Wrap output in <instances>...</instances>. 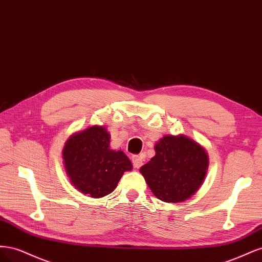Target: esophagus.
<instances>
[{
  "mask_svg": "<svg viewBox=\"0 0 262 262\" xmlns=\"http://www.w3.org/2000/svg\"><path fill=\"white\" fill-rule=\"evenodd\" d=\"M132 164H133V166L136 168H140L142 165H143V161H142V158L140 157V156H138V155H133L132 156Z\"/></svg>",
  "mask_w": 262,
  "mask_h": 262,
  "instance_id": "1",
  "label": "esophagus"
}]
</instances>
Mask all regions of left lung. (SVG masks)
<instances>
[{
  "instance_id": "left-lung-1",
  "label": "left lung",
  "mask_w": 262,
  "mask_h": 262,
  "mask_svg": "<svg viewBox=\"0 0 262 262\" xmlns=\"http://www.w3.org/2000/svg\"><path fill=\"white\" fill-rule=\"evenodd\" d=\"M154 149L155 156L140 168L150 191L168 203L191 198L208 171L209 155L205 148L185 134H170L156 142Z\"/></svg>"
}]
</instances>
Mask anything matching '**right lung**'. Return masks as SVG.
Returning a JSON list of instances; mask_svg holds the SVG:
<instances>
[{"mask_svg": "<svg viewBox=\"0 0 262 262\" xmlns=\"http://www.w3.org/2000/svg\"><path fill=\"white\" fill-rule=\"evenodd\" d=\"M62 160L72 186L95 199L112 193L123 172L133 168L122 150L110 148V134L105 126L96 124L70 136Z\"/></svg>", "mask_w": 262, "mask_h": 262, "instance_id": "obj_1", "label": "right lung"}]
</instances>
